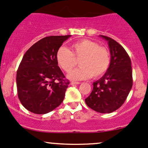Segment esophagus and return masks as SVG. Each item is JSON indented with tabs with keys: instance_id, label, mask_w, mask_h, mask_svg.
<instances>
[{
	"instance_id": "34e87169",
	"label": "esophagus",
	"mask_w": 148,
	"mask_h": 148,
	"mask_svg": "<svg viewBox=\"0 0 148 148\" xmlns=\"http://www.w3.org/2000/svg\"><path fill=\"white\" fill-rule=\"evenodd\" d=\"M80 82H71V85H77V84H79Z\"/></svg>"
}]
</instances>
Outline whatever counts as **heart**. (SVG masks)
Masks as SVG:
<instances>
[{
  "label": "heart",
  "instance_id": "heart-1",
  "mask_svg": "<svg viewBox=\"0 0 148 148\" xmlns=\"http://www.w3.org/2000/svg\"><path fill=\"white\" fill-rule=\"evenodd\" d=\"M79 60L80 67L69 75L73 80L86 79L90 77L98 78L108 70L110 62V52L105 46L97 42L82 39L71 45V51L65 47H60L56 53L58 65L69 73L77 66Z\"/></svg>",
  "mask_w": 148,
  "mask_h": 148
}]
</instances>
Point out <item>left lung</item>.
<instances>
[{
  "mask_svg": "<svg viewBox=\"0 0 148 148\" xmlns=\"http://www.w3.org/2000/svg\"><path fill=\"white\" fill-rule=\"evenodd\" d=\"M108 40L111 60L103 77L93 82L92 92L85 99L86 105L100 113H111L119 109L133 86L132 68L129 55L119 43L100 35Z\"/></svg>",
  "mask_w": 148,
  "mask_h": 148,
  "instance_id": "8db88e82",
  "label": "left lung"
}]
</instances>
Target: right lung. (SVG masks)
<instances>
[{"label":"right lung","instance_id":"add662e5","mask_svg":"<svg viewBox=\"0 0 148 148\" xmlns=\"http://www.w3.org/2000/svg\"><path fill=\"white\" fill-rule=\"evenodd\" d=\"M71 35L50 36L29 48L17 71V94L21 103L31 112L43 114L64 100L69 81L58 65L56 53Z\"/></svg>","mask_w":148,"mask_h":148}]
</instances>
